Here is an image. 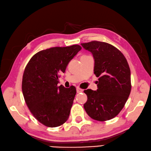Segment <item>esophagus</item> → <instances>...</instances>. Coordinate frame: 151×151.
Returning a JSON list of instances; mask_svg holds the SVG:
<instances>
[{
    "mask_svg": "<svg viewBox=\"0 0 151 151\" xmlns=\"http://www.w3.org/2000/svg\"><path fill=\"white\" fill-rule=\"evenodd\" d=\"M76 91H77V93H81V92L83 91V89L80 88H77V89H76Z\"/></svg>",
    "mask_w": 151,
    "mask_h": 151,
    "instance_id": "esophagus-1",
    "label": "esophagus"
}]
</instances>
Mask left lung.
<instances>
[{
  "label": "left lung",
  "instance_id": "obj_1",
  "mask_svg": "<svg viewBox=\"0 0 151 151\" xmlns=\"http://www.w3.org/2000/svg\"><path fill=\"white\" fill-rule=\"evenodd\" d=\"M94 58V74L99 78L97 91L84 90L88 100L83 105L88 115L99 121L116 117L125 105L131 90V71L125 57L106 42L81 44Z\"/></svg>",
  "mask_w": 151,
  "mask_h": 151
}]
</instances>
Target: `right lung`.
<instances>
[{
    "label": "right lung",
    "mask_w": 151,
    "mask_h": 151,
    "mask_svg": "<svg viewBox=\"0 0 151 151\" xmlns=\"http://www.w3.org/2000/svg\"><path fill=\"white\" fill-rule=\"evenodd\" d=\"M81 49L79 45L50 47L34 54L26 66L24 98L32 114L45 126L55 127L68 120L76 89L58 87V78Z\"/></svg>",
    "instance_id": "1"
}]
</instances>
